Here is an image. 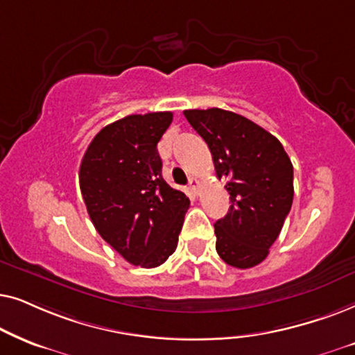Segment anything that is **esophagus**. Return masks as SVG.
I'll return each mask as SVG.
<instances>
[{
	"label": "esophagus",
	"instance_id": "1",
	"mask_svg": "<svg viewBox=\"0 0 355 355\" xmlns=\"http://www.w3.org/2000/svg\"><path fill=\"white\" fill-rule=\"evenodd\" d=\"M190 188L193 193H198V190H200V182L196 178H190Z\"/></svg>",
	"mask_w": 355,
	"mask_h": 355
}]
</instances>
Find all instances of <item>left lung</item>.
<instances>
[{
	"mask_svg": "<svg viewBox=\"0 0 355 355\" xmlns=\"http://www.w3.org/2000/svg\"><path fill=\"white\" fill-rule=\"evenodd\" d=\"M206 141L217 177L227 180L229 212L214 224L216 250L234 268H253L279 237L294 200V167L279 139L237 113L185 110Z\"/></svg>",
	"mask_w": 355,
	"mask_h": 355,
	"instance_id": "obj_1",
	"label": "left lung"
}]
</instances>
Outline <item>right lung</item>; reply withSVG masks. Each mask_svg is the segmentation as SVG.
I'll return each instance as SVG.
<instances>
[{
    "mask_svg": "<svg viewBox=\"0 0 355 355\" xmlns=\"http://www.w3.org/2000/svg\"><path fill=\"white\" fill-rule=\"evenodd\" d=\"M172 118V112H154L110 123L91 141L79 168L94 227L135 266L167 261L190 206L185 193L162 178L157 143Z\"/></svg>",
    "mask_w": 355,
    "mask_h": 355,
    "instance_id": "1",
    "label": "right lung"
}]
</instances>
